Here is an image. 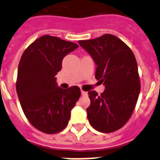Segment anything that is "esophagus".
I'll return each instance as SVG.
<instances>
[{
	"label": "esophagus",
	"instance_id": "34e87169",
	"mask_svg": "<svg viewBox=\"0 0 160 160\" xmlns=\"http://www.w3.org/2000/svg\"><path fill=\"white\" fill-rule=\"evenodd\" d=\"M81 94H82L83 96H87V95H88V92H85V91L84 90H81Z\"/></svg>",
	"mask_w": 160,
	"mask_h": 160
}]
</instances>
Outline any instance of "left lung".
I'll return each instance as SVG.
<instances>
[{
	"mask_svg": "<svg viewBox=\"0 0 160 160\" xmlns=\"http://www.w3.org/2000/svg\"><path fill=\"white\" fill-rule=\"evenodd\" d=\"M79 44L92 56L97 65L95 78L105 85L101 95L94 90L88 92V121L99 132H115L130 119L141 90L135 56L125 43L111 34Z\"/></svg>",
	"mask_w": 160,
	"mask_h": 160,
	"instance_id": "1",
	"label": "left lung"
}]
</instances>
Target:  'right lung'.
Here are the masks:
<instances>
[{"instance_id":"1","label":"right lung","mask_w":160,"mask_h":160,"mask_svg":"<svg viewBox=\"0 0 160 160\" xmlns=\"http://www.w3.org/2000/svg\"><path fill=\"white\" fill-rule=\"evenodd\" d=\"M76 43L45 35L24 50L18 68L16 91L23 113L33 127L47 134L61 132L81 95L80 88L57 86L55 76Z\"/></svg>"}]
</instances>
